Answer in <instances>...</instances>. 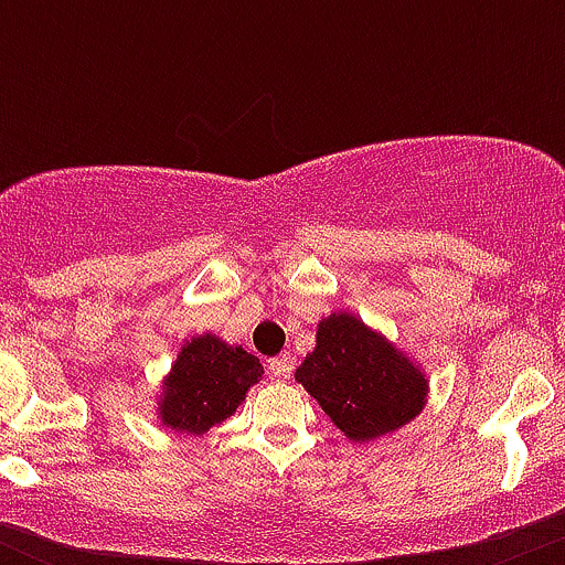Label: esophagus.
Here are the masks:
<instances>
[{
	"label": "esophagus",
	"instance_id": "esophagus-1",
	"mask_svg": "<svg viewBox=\"0 0 565 565\" xmlns=\"http://www.w3.org/2000/svg\"><path fill=\"white\" fill-rule=\"evenodd\" d=\"M267 366H270V374L278 380H287L289 372H292V358L289 355H278V358H270L267 361Z\"/></svg>",
	"mask_w": 565,
	"mask_h": 565
}]
</instances>
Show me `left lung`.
I'll list each match as a JSON object with an SVG mask.
<instances>
[{"label":"left lung","mask_w":565,"mask_h":565,"mask_svg":"<svg viewBox=\"0 0 565 565\" xmlns=\"http://www.w3.org/2000/svg\"><path fill=\"white\" fill-rule=\"evenodd\" d=\"M295 380L352 443L402 429L424 409V372L363 319L339 311L317 324V347Z\"/></svg>","instance_id":"1"}]
</instances>
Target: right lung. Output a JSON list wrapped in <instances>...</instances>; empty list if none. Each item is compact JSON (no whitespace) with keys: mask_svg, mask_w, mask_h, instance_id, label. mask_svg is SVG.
I'll use <instances>...</instances> for the list:
<instances>
[{"mask_svg":"<svg viewBox=\"0 0 565 565\" xmlns=\"http://www.w3.org/2000/svg\"><path fill=\"white\" fill-rule=\"evenodd\" d=\"M259 358L204 333L185 341L172 372L163 380L158 418L182 435H204L230 418L262 377Z\"/></svg>","mask_w":565,"mask_h":565,"instance_id":"obj_1","label":"right lung"}]
</instances>
